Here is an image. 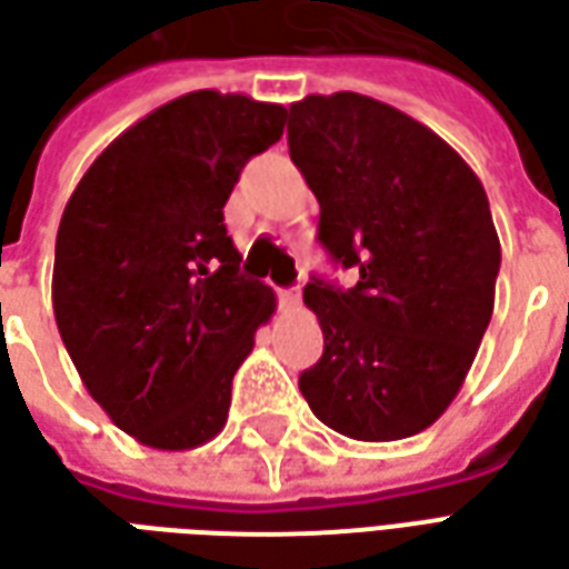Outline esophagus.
I'll return each mask as SVG.
<instances>
[{
  "instance_id": "34e87169",
  "label": "esophagus",
  "mask_w": 569,
  "mask_h": 569,
  "mask_svg": "<svg viewBox=\"0 0 569 569\" xmlns=\"http://www.w3.org/2000/svg\"><path fill=\"white\" fill-rule=\"evenodd\" d=\"M277 298L283 308H298V289H277Z\"/></svg>"
}]
</instances>
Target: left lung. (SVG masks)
Instances as JSON below:
<instances>
[{"label":"left lung","instance_id":"8db88e82","mask_svg":"<svg viewBox=\"0 0 569 569\" xmlns=\"http://www.w3.org/2000/svg\"><path fill=\"white\" fill-rule=\"evenodd\" d=\"M289 154L320 200V243L357 271L353 289L305 286L326 347L301 396L341 436L408 439L460 393L493 313L485 186L439 133L353 91L289 106Z\"/></svg>","mask_w":569,"mask_h":569}]
</instances>
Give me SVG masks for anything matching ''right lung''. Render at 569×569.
<instances>
[{
  "instance_id": "1",
  "label": "right lung",
  "mask_w": 569,
  "mask_h": 569,
  "mask_svg": "<svg viewBox=\"0 0 569 569\" xmlns=\"http://www.w3.org/2000/svg\"><path fill=\"white\" fill-rule=\"evenodd\" d=\"M283 124V106L247 93L176 97L106 146L63 210L57 329L93 402L140 445L188 451L228 420L277 298L240 273L222 207Z\"/></svg>"
}]
</instances>
